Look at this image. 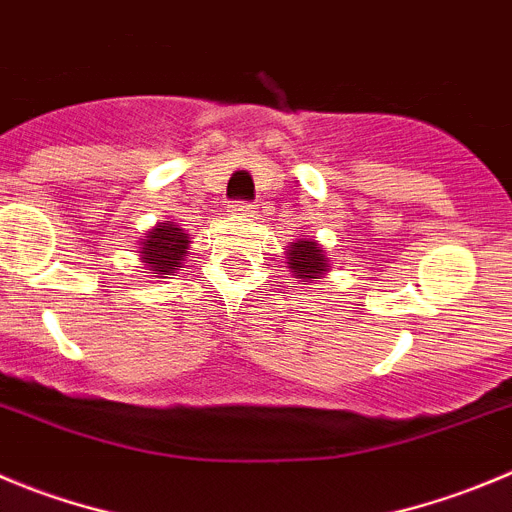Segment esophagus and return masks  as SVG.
Returning <instances> with one entry per match:
<instances>
[{
    "mask_svg": "<svg viewBox=\"0 0 512 512\" xmlns=\"http://www.w3.org/2000/svg\"><path fill=\"white\" fill-rule=\"evenodd\" d=\"M252 209H255V204L245 202V199H237V202L229 204V212L237 214V217H252Z\"/></svg>",
    "mask_w": 512,
    "mask_h": 512,
    "instance_id": "obj_1",
    "label": "esophagus"
}]
</instances>
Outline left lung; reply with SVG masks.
Wrapping results in <instances>:
<instances>
[{"label": "left lung", "mask_w": 512, "mask_h": 512, "mask_svg": "<svg viewBox=\"0 0 512 512\" xmlns=\"http://www.w3.org/2000/svg\"><path fill=\"white\" fill-rule=\"evenodd\" d=\"M288 267L293 270L295 278L303 285H308L310 280H323L328 270V257L323 255V250L315 242L310 240H298L290 245L288 250Z\"/></svg>", "instance_id": "1"}]
</instances>
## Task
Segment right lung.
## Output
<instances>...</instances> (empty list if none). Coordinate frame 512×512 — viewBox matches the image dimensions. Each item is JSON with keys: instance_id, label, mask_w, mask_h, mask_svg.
<instances>
[{"instance_id": "add662e5", "label": "right lung", "mask_w": 512, "mask_h": 512, "mask_svg": "<svg viewBox=\"0 0 512 512\" xmlns=\"http://www.w3.org/2000/svg\"><path fill=\"white\" fill-rule=\"evenodd\" d=\"M186 250H189V237L184 234V229H179V224L174 222H161L143 242L141 257L148 270H154V278H164V275L179 270Z\"/></svg>"}]
</instances>
